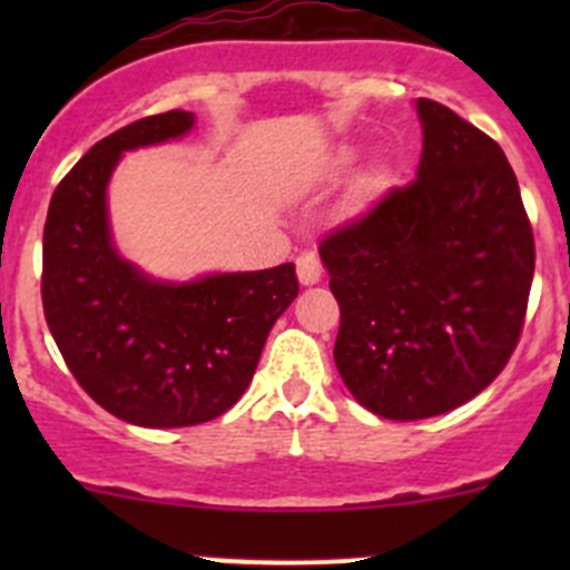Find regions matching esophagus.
Instances as JSON below:
<instances>
[{
  "label": "esophagus",
  "mask_w": 570,
  "mask_h": 570,
  "mask_svg": "<svg viewBox=\"0 0 570 570\" xmlns=\"http://www.w3.org/2000/svg\"><path fill=\"white\" fill-rule=\"evenodd\" d=\"M297 278H301L303 286H314L320 284L322 278V262L314 250H303L297 256Z\"/></svg>",
  "instance_id": "1"
}]
</instances>
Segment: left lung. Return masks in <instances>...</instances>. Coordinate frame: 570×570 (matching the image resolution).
Instances as JSON below:
<instances>
[{"label": "left lung", "instance_id": "obj_1", "mask_svg": "<svg viewBox=\"0 0 570 570\" xmlns=\"http://www.w3.org/2000/svg\"><path fill=\"white\" fill-rule=\"evenodd\" d=\"M416 178L320 243L338 301L333 347L350 394L394 422L476 396L521 338L534 239L497 140L419 99Z\"/></svg>", "mask_w": 570, "mask_h": 570}]
</instances>
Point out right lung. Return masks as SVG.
I'll list each match as a JSON object with an SVG mask.
<instances>
[{
    "label": "right lung",
    "instance_id": "right-lung-1",
    "mask_svg": "<svg viewBox=\"0 0 570 570\" xmlns=\"http://www.w3.org/2000/svg\"><path fill=\"white\" fill-rule=\"evenodd\" d=\"M193 124V112L170 109L96 142L57 184L43 226L40 297L51 336L79 386L140 428H187L226 413L301 289L292 262L168 284L115 253L107 181L120 154L174 140Z\"/></svg>",
    "mask_w": 570,
    "mask_h": 570
}]
</instances>
